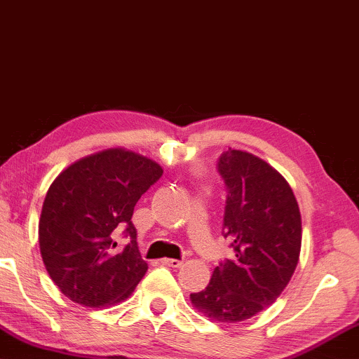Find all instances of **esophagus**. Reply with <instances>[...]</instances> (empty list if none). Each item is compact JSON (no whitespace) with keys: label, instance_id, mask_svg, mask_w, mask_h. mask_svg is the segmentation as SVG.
Masks as SVG:
<instances>
[{"label":"esophagus","instance_id":"1","mask_svg":"<svg viewBox=\"0 0 359 359\" xmlns=\"http://www.w3.org/2000/svg\"><path fill=\"white\" fill-rule=\"evenodd\" d=\"M163 265L172 266V269H180V266L184 265V262H182V260H174V259H163Z\"/></svg>","mask_w":359,"mask_h":359}]
</instances>
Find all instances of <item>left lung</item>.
Masks as SVG:
<instances>
[{
    "label": "left lung",
    "instance_id": "obj_1",
    "mask_svg": "<svg viewBox=\"0 0 359 359\" xmlns=\"http://www.w3.org/2000/svg\"><path fill=\"white\" fill-rule=\"evenodd\" d=\"M218 170L228 187L224 237L234 260L213 271L191 306L221 324L250 319L278 299L301 254L299 205L286 179L264 159L229 148Z\"/></svg>",
    "mask_w": 359,
    "mask_h": 359
}]
</instances>
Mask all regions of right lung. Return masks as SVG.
I'll list each match as a JSON object with an SVG mask.
<instances>
[{
	"instance_id": "add662e5",
	"label": "right lung",
	"mask_w": 359,
	"mask_h": 359,
	"mask_svg": "<svg viewBox=\"0 0 359 359\" xmlns=\"http://www.w3.org/2000/svg\"><path fill=\"white\" fill-rule=\"evenodd\" d=\"M163 172L146 156L109 148L74 161L52 182L39 219V245L50 278L68 299L109 307L135 291L148 264L131 216ZM120 231L130 239L123 250L114 242Z\"/></svg>"
}]
</instances>
